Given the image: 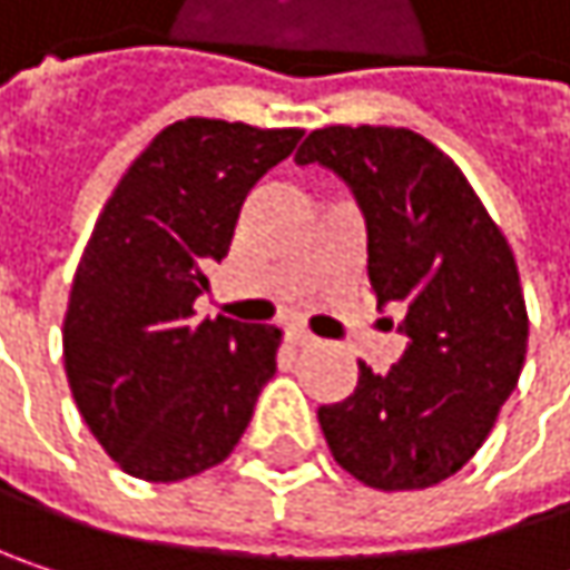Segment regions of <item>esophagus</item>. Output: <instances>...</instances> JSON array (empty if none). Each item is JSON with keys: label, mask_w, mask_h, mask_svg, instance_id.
Segmentation results:
<instances>
[{"label": "esophagus", "mask_w": 570, "mask_h": 570, "mask_svg": "<svg viewBox=\"0 0 570 570\" xmlns=\"http://www.w3.org/2000/svg\"><path fill=\"white\" fill-rule=\"evenodd\" d=\"M286 343H289V346H313L316 340H313L306 330H299V326H289V330H286Z\"/></svg>", "instance_id": "34e87169"}]
</instances>
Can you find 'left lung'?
<instances>
[{
	"label": "left lung",
	"mask_w": 570,
	"mask_h": 570,
	"mask_svg": "<svg viewBox=\"0 0 570 570\" xmlns=\"http://www.w3.org/2000/svg\"><path fill=\"white\" fill-rule=\"evenodd\" d=\"M296 165L350 184L366 217L370 286L380 306L405 309L409 336L390 373L360 363L353 396L320 405L326 445L370 489L439 485L482 449L524 366L512 247L459 165L409 128H316Z\"/></svg>",
	"instance_id": "left-lung-1"
}]
</instances>
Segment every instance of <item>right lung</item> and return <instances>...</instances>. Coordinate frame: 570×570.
Instances as JSON below:
<instances>
[{
  "label": "right lung",
  "mask_w": 570,
  "mask_h": 570,
  "mask_svg": "<svg viewBox=\"0 0 570 570\" xmlns=\"http://www.w3.org/2000/svg\"><path fill=\"white\" fill-rule=\"evenodd\" d=\"M299 128L184 118L118 180L78 261L65 376L101 449L135 479L180 482L220 465L277 373V326L194 320L230 250L250 187Z\"/></svg>",
  "instance_id": "right-lung-1"
}]
</instances>
